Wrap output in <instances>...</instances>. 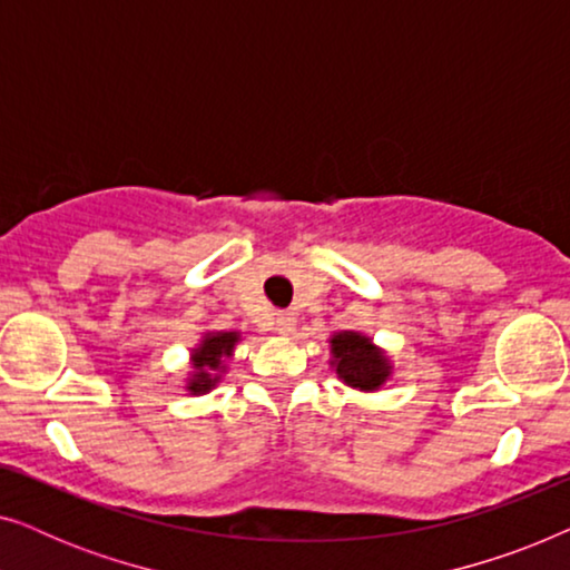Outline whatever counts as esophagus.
I'll return each mask as SVG.
<instances>
[{
	"label": "esophagus",
	"mask_w": 570,
	"mask_h": 570,
	"mask_svg": "<svg viewBox=\"0 0 570 570\" xmlns=\"http://www.w3.org/2000/svg\"><path fill=\"white\" fill-rule=\"evenodd\" d=\"M275 330L279 332V334H293V330H295V314H291V311H279V314L275 316Z\"/></svg>",
	"instance_id": "34e87169"
}]
</instances>
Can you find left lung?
Here are the masks:
<instances>
[{
    "mask_svg": "<svg viewBox=\"0 0 570 570\" xmlns=\"http://www.w3.org/2000/svg\"><path fill=\"white\" fill-rule=\"evenodd\" d=\"M332 368L347 386L376 392L392 376V363L361 332H337L330 340Z\"/></svg>",
    "mask_w": 570,
    "mask_h": 570,
    "instance_id": "obj_1",
    "label": "left lung"
}]
</instances>
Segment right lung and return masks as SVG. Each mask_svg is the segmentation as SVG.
I'll return each mask as SVG.
<instances>
[{"label":"right lung","instance_id":"obj_1","mask_svg":"<svg viewBox=\"0 0 570 570\" xmlns=\"http://www.w3.org/2000/svg\"><path fill=\"white\" fill-rule=\"evenodd\" d=\"M240 340L238 332H209L197 347L191 350V379L186 389L191 394H205L220 381L225 361L233 355V347Z\"/></svg>","mask_w":570,"mask_h":570}]
</instances>
